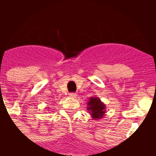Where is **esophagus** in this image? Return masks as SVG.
I'll return each instance as SVG.
<instances>
[{
    "label": "esophagus",
    "mask_w": 156,
    "mask_h": 156,
    "mask_svg": "<svg viewBox=\"0 0 156 156\" xmlns=\"http://www.w3.org/2000/svg\"><path fill=\"white\" fill-rule=\"evenodd\" d=\"M77 96V94L76 93H70L69 94V97L71 98H76Z\"/></svg>",
    "instance_id": "1"
}]
</instances>
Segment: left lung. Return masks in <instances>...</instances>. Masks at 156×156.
Instances as JSON below:
<instances>
[{
	"instance_id": "left-lung-1",
	"label": "left lung",
	"mask_w": 156,
	"mask_h": 156,
	"mask_svg": "<svg viewBox=\"0 0 156 156\" xmlns=\"http://www.w3.org/2000/svg\"><path fill=\"white\" fill-rule=\"evenodd\" d=\"M87 110L94 120L101 119L106 113V106L98 97L92 96L87 101Z\"/></svg>"
}]
</instances>
